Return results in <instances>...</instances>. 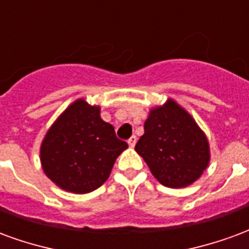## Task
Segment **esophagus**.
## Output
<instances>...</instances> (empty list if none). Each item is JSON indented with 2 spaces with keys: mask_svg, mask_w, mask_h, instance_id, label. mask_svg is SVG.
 <instances>
[{
  "mask_svg": "<svg viewBox=\"0 0 249 249\" xmlns=\"http://www.w3.org/2000/svg\"><path fill=\"white\" fill-rule=\"evenodd\" d=\"M136 141H137V137H136V136H132L129 140H128V145H129L130 148H133V146L136 145Z\"/></svg>",
  "mask_w": 249,
  "mask_h": 249,
  "instance_id": "esophagus-1",
  "label": "esophagus"
}]
</instances>
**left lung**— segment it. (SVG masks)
<instances>
[{"label":"left lung","instance_id":"8db88e82","mask_svg":"<svg viewBox=\"0 0 249 249\" xmlns=\"http://www.w3.org/2000/svg\"><path fill=\"white\" fill-rule=\"evenodd\" d=\"M135 149L152 175L169 188L191 185L209 164L207 136L192 116L173 100L149 112L144 135Z\"/></svg>","mask_w":249,"mask_h":249}]
</instances>
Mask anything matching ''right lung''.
Wrapping results in <instances>:
<instances>
[{
	"mask_svg": "<svg viewBox=\"0 0 249 249\" xmlns=\"http://www.w3.org/2000/svg\"><path fill=\"white\" fill-rule=\"evenodd\" d=\"M128 148L113 125L100 117V107L76 100L54 121L41 144L42 169L58 187L89 193L101 187L116 159Z\"/></svg>",
	"mask_w": 249,
	"mask_h": 249,
	"instance_id": "right-lung-1",
	"label": "right lung"
}]
</instances>
